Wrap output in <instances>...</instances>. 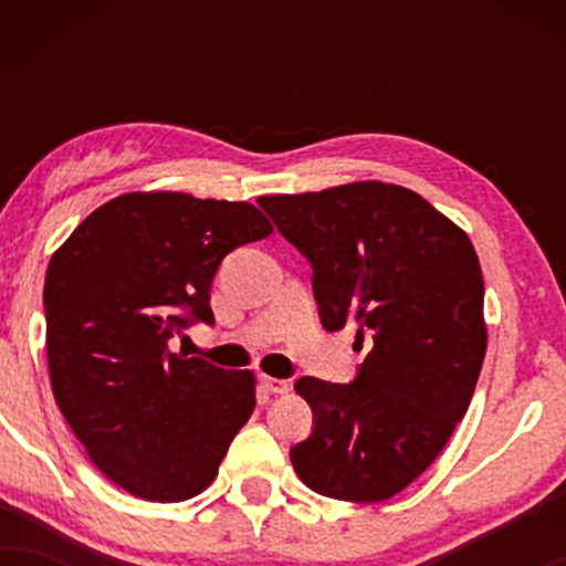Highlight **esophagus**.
<instances>
[{
  "instance_id": "obj_1",
  "label": "esophagus",
  "mask_w": 566,
  "mask_h": 566,
  "mask_svg": "<svg viewBox=\"0 0 566 566\" xmlns=\"http://www.w3.org/2000/svg\"><path fill=\"white\" fill-rule=\"evenodd\" d=\"M260 384L268 394H285L291 389L289 381H283V378H273V376H262Z\"/></svg>"
}]
</instances>
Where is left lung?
<instances>
[{
	"label": "left lung",
	"mask_w": 566,
	"mask_h": 566,
	"mask_svg": "<svg viewBox=\"0 0 566 566\" xmlns=\"http://www.w3.org/2000/svg\"><path fill=\"white\" fill-rule=\"evenodd\" d=\"M275 227L314 270L327 332L370 335L353 384L304 376L314 432L291 448L308 490L381 502L415 482L451 440L486 353L484 277L467 231L417 192L350 182L262 196Z\"/></svg>",
	"instance_id": "1"
}]
</instances>
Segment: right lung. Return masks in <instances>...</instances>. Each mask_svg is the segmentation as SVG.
<instances>
[{"mask_svg": "<svg viewBox=\"0 0 566 566\" xmlns=\"http://www.w3.org/2000/svg\"><path fill=\"white\" fill-rule=\"evenodd\" d=\"M273 234L252 203L126 192L92 211L45 270L51 389L92 463L136 497L206 490L254 409L252 370L169 353L213 324L211 283L237 247Z\"/></svg>", "mask_w": 566, "mask_h": 566, "instance_id": "1", "label": "right lung"}]
</instances>
